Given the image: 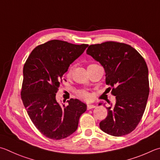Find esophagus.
<instances>
[{"instance_id": "esophagus-1", "label": "esophagus", "mask_w": 160, "mask_h": 160, "mask_svg": "<svg viewBox=\"0 0 160 160\" xmlns=\"http://www.w3.org/2000/svg\"><path fill=\"white\" fill-rule=\"evenodd\" d=\"M94 108H95V106L92 105V104H88V105L87 106V108H88V110Z\"/></svg>"}]
</instances>
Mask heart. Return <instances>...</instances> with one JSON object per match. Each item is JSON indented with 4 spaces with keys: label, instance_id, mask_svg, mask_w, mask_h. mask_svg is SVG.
<instances>
[{
    "label": "heart",
    "instance_id": "heart-1",
    "mask_svg": "<svg viewBox=\"0 0 160 160\" xmlns=\"http://www.w3.org/2000/svg\"><path fill=\"white\" fill-rule=\"evenodd\" d=\"M73 68H74L73 66H71L70 67L68 68V71H67L68 76L71 75L72 71H73ZM77 94L78 95V97H80V98H84V99H85V100H88V99H89V98H90V95H89V93L85 92V91H84V90H80V91H78L77 92Z\"/></svg>",
    "mask_w": 160,
    "mask_h": 160
}]
</instances>
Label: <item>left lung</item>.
<instances>
[{"label":"left lung","mask_w":160,"mask_h":160,"mask_svg":"<svg viewBox=\"0 0 160 160\" xmlns=\"http://www.w3.org/2000/svg\"><path fill=\"white\" fill-rule=\"evenodd\" d=\"M87 54L104 68L106 83L116 98L114 107L106 108L108 115L99 123L100 129L114 136L128 134L141 121L148 98L146 62L132 46L113 41L89 45Z\"/></svg>","instance_id":"left-lung-1"}]
</instances>
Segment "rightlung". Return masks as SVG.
I'll list each match as a JSON object with an SVG mask.
<instances>
[{"instance_id":"obj_1","label":"right lung","mask_w":160,"mask_h":160,"mask_svg":"<svg viewBox=\"0 0 160 160\" xmlns=\"http://www.w3.org/2000/svg\"><path fill=\"white\" fill-rule=\"evenodd\" d=\"M88 47L52 40L37 46L24 63L22 102L32 122L49 138L61 140L71 135L86 111V104L77 98L67 101V106H60L56 93L69 66Z\"/></svg>"}]
</instances>
